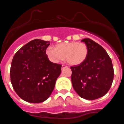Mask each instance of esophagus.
<instances>
[{
  "label": "esophagus",
  "instance_id": "esophagus-1",
  "mask_svg": "<svg viewBox=\"0 0 124 124\" xmlns=\"http://www.w3.org/2000/svg\"><path fill=\"white\" fill-rule=\"evenodd\" d=\"M66 67H67L66 65H62V68H66Z\"/></svg>",
  "mask_w": 124,
  "mask_h": 124
}]
</instances>
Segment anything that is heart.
Segmentation results:
<instances>
[{
	"label": "heart",
	"instance_id": "obj_1",
	"mask_svg": "<svg viewBox=\"0 0 124 124\" xmlns=\"http://www.w3.org/2000/svg\"><path fill=\"white\" fill-rule=\"evenodd\" d=\"M46 54L49 59L58 63L64 59L69 65H78L86 60L88 54V48L84 42L72 41L56 45L55 49L49 47Z\"/></svg>",
	"mask_w": 124,
	"mask_h": 124
}]
</instances>
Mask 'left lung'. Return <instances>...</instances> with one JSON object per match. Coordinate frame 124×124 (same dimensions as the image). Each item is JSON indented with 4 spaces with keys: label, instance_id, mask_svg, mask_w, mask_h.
Here are the masks:
<instances>
[{
    "label": "left lung",
    "instance_id": "obj_1",
    "mask_svg": "<svg viewBox=\"0 0 124 124\" xmlns=\"http://www.w3.org/2000/svg\"><path fill=\"white\" fill-rule=\"evenodd\" d=\"M82 41L87 46V56L82 63L71 67V80L79 96L93 100L108 92L114 72L111 59L100 45L90 38Z\"/></svg>",
    "mask_w": 124,
    "mask_h": 124
}]
</instances>
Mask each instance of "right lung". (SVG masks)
<instances>
[{"instance_id": "obj_1", "label": "right lung", "mask_w": 124, "mask_h": 124, "mask_svg": "<svg viewBox=\"0 0 124 124\" xmlns=\"http://www.w3.org/2000/svg\"><path fill=\"white\" fill-rule=\"evenodd\" d=\"M49 41L35 39L22 46L11 64L13 87L21 99L39 103L51 96L62 65L51 62L46 54Z\"/></svg>"}]
</instances>
